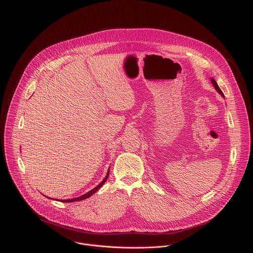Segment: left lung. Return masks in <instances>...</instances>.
Segmentation results:
<instances>
[{"label":"left lung","mask_w":253,"mask_h":253,"mask_svg":"<svg viewBox=\"0 0 253 253\" xmlns=\"http://www.w3.org/2000/svg\"><path fill=\"white\" fill-rule=\"evenodd\" d=\"M211 84H212V85H213V87H214V89H215V90H216V91H217V92H218V93H219V94H220V95H221V96H222V97H224V96H223V93H222V92H221V90H220V89H219V87H218V86H217V84H216V82H215V81H214V80H213V79H212V78H211Z\"/></svg>","instance_id":"8db88e82"}]
</instances>
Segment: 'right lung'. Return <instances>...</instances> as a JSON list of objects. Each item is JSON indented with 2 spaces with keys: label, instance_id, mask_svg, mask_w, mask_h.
Here are the masks:
<instances>
[{
  "label": "right lung",
  "instance_id": "add662e5",
  "mask_svg": "<svg viewBox=\"0 0 253 253\" xmlns=\"http://www.w3.org/2000/svg\"><path fill=\"white\" fill-rule=\"evenodd\" d=\"M109 173H110V171H108V173H107V176L105 177V179L97 186V187H95L93 190H91V191H89L88 193H86V194H84L83 196H80V197H78V198H74V199H68V200H60L61 202H64V203H71V202H77V201H82V200H85V199H87V198H89V197H91L92 195H94L104 184H105V182L107 181V179H108V177H109Z\"/></svg>",
  "mask_w": 253,
  "mask_h": 253
}]
</instances>
